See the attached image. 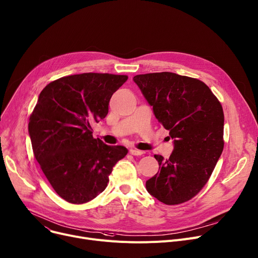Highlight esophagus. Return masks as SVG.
Returning <instances> with one entry per match:
<instances>
[{
	"mask_svg": "<svg viewBox=\"0 0 258 258\" xmlns=\"http://www.w3.org/2000/svg\"><path fill=\"white\" fill-rule=\"evenodd\" d=\"M130 153L133 154V156H142L144 153V151L139 150V149H136V148H131L130 149Z\"/></svg>",
	"mask_w": 258,
	"mask_h": 258,
	"instance_id": "1",
	"label": "esophagus"
}]
</instances>
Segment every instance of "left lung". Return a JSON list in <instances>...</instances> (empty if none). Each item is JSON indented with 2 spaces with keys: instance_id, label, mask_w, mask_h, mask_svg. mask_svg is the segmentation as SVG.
<instances>
[{
  "instance_id": "1",
  "label": "left lung",
  "mask_w": 258,
  "mask_h": 258,
  "mask_svg": "<svg viewBox=\"0 0 258 258\" xmlns=\"http://www.w3.org/2000/svg\"><path fill=\"white\" fill-rule=\"evenodd\" d=\"M133 80L174 140L169 159L154 154L160 171L146 181L147 191L167 205L186 202L207 184L224 148L221 102L194 78L164 72Z\"/></svg>"
}]
</instances>
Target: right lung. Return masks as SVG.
<instances>
[{"label": "right lung", "mask_w": 258, "mask_h": 258, "mask_svg": "<svg viewBox=\"0 0 258 258\" xmlns=\"http://www.w3.org/2000/svg\"><path fill=\"white\" fill-rule=\"evenodd\" d=\"M127 76L86 73L62 77L40 92L29 119L34 157L55 192L65 201L86 203L105 190L114 165L127 149L92 136L115 91Z\"/></svg>", "instance_id": "right-lung-1"}]
</instances>
